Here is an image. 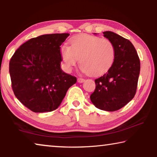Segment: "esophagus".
<instances>
[{
	"mask_svg": "<svg viewBox=\"0 0 157 157\" xmlns=\"http://www.w3.org/2000/svg\"><path fill=\"white\" fill-rule=\"evenodd\" d=\"M85 81V79L83 78H78V83H83Z\"/></svg>",
	"mask_w": 157,
	"mask_h": 157,
	"instance_id": "esophagus-1",
	"label": "esophagus"
}]
</instances>
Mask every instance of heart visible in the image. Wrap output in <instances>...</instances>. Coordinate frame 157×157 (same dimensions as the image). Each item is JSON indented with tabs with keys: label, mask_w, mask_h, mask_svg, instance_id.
Returning <instances> with one entry per match:
<instances>
[{
	"label": "heart",
	"mask_w": 157,
	"mask_h": 157,
	"mask_svg": "<svg viewBox=\"0 0 157 157\" xmlns=\"http://www.w3.org/2000/svg\"><path fill=\"white\" fill-rule=\"evenodd\" d=\"M71 47L63 45L61 54L66 67L71 69L80 61L83 71L98 76L109 70L113 63L115 46L108 38L81 34L71 39Z\"/></svg>",
	"instance_id": "heart-1"
}]
</instances>
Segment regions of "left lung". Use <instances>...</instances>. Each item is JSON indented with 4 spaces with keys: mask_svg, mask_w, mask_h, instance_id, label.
Returning a JSON list of instances; mask_svg holds the SVG:
<instances>
[{
    "mask_svg": "<svg viewBox=\"0 0 157 157\" xmlns=\"http://www.w3.org/2000/svg\"><path fill=\"white\" fill-rule=\"evenodd\" d=\"M103 33L114 45L115 59L108 71L95 79L96 89L90 98L96 108L114 111L134 97L140 72V60L130 40L111 31Z\"/></svg>",
    "mask_w": 157,
    "mask_h": 157,
    "instance_id": "left-lung-1",
    "label": "left lung"
}]
</instances>
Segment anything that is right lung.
<instances>
[{"label":"right lung","mask_w":157,"mask_h":157,"mask_svg":"<svg viewBox=\"0 0 157 157\" xmlns=\"http://www.w3.org/2000/svg\"><path fill=\"white\" fill-rule=\"evenodd\" d=\"M68 33L46 34L21 45L10 59L9 73L16 97L36 113L56 109L76 77L61 68V46Z\"/></svg>","instance_id":"1"}]
</instances>
